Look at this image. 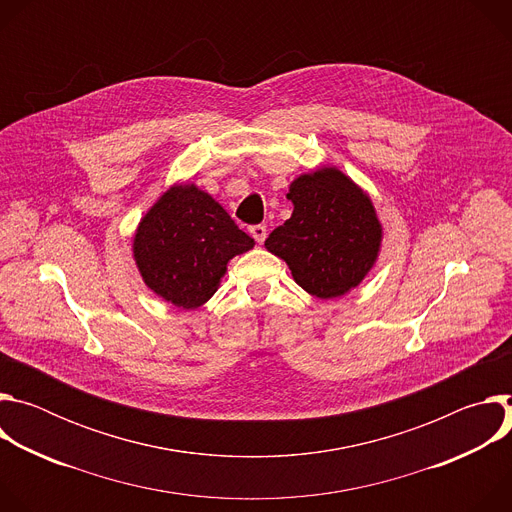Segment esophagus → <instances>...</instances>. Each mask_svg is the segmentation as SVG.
Returning a JSON list of instances; mask_svg holds the SVG:
<instances>
[{
	"label": "esophagus",
	"instance_id": "esophagus-1",
	"mask_svg": "<svg viewBox=\"0 0 512 512\" xmlns=\"http://www.w3.org/2000/svg\"><path fill=\"white\" fill-rule=\"evenodd\" d=\"M249 231H251V237H253L259 245H261V243L265 241V237H267V227H265V225H253Z\"/></svg>",
	"mask_w": 512,
	"mask_h": 512
}]
</instances>
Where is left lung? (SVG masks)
Returning <instances> with one entry per match:
<instances>
[{"instance_id": "left-lung-1", "label": "left lung", "mask_w": 512, "mask_h": 512, "mask_svg": "<svg viewBox=\"0 0 512 512\" xmlns=\"http://www.w3.org/2000/svg\"><path fill=\"white\" fill-rule=\"evenodd\" d=\"M287 198L294 212L267 237V251L287 263L308 294H348L379 257L383 229L373 200L336 168L302 174Z\"/></svg>"}]
</instances>
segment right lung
<instances>
[{"mask_svg":"<svg viewBox=\"0 0 512 512\" xmlns=\"http://www.w3.org/2000/svg\"><path fill=\"white\" fill-rule=\"evenodd\" d=\"M253 245L208 192L176 184L141 218L133 259L154 294L194 310L214 296L227 263Z\"/></svg>","mask_w":512,"mask_h":512,"instance_id":"right-lung-1","label":"right lung"}]
</instances>
